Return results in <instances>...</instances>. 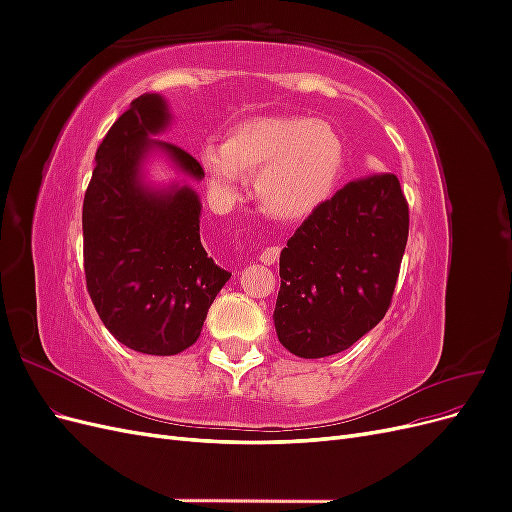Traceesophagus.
<instances>
[{
    "mask_svg": "<svg viewBox=\"0 0 512 512\" xmlns=\"http://www.w3.org/2000/svg\"><path fill=\"white\" fill-rule=\"evenodd\" d=\"M260 260L265 262V265H275L277 260H280V247H267V250L260 252Z\"/></svg>",
    "mask_w": 512,
    "mask_h": 512,
    "instance_id": "obj_1",
    "label": "esophagus"
}]
</instances>
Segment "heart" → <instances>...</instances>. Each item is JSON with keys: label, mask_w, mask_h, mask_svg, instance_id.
Listing matches in <instances>:
<instances>
[{"label": "heart", "mask_w": 512, "mask_h": 512, "mask_svg": "<svg viewBox=\"0 0 512 512\" xmlns=\"http://www.w3.org/2000/svg\"><path fill=\"white\" fill-rule=\"evenodd\" d=\"M200 164L222 203L237 200L245 190V173L258 170L260 207L277 220L297 222L331 194L342 166V143L324 121L262 115L232 128L224 145L207 143Z\"/></svg>", "instance_id": "obj_1"}]
</instances>
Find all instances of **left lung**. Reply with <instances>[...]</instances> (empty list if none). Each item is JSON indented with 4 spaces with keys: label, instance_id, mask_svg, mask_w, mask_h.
Returning <instances> with one entry per match:
<instances>
[{
    "label": "left lung",
    "instance_id": "left-lung-1",
    "mask_svg": "<svg viewBox=\"0 0 512 512\" xmlns=\"http://www.w3.org/2000/svg\"><path fill=\"white\" fill-rule=\"evenodd\" d=\"M408 226L393 173L350 181L324 200L280 256L273 322L282 346L322 359L374 329L393 299Z\"/></svg>",
    "mask_w": 512,
    "mask_h": 512
}]
</instances>
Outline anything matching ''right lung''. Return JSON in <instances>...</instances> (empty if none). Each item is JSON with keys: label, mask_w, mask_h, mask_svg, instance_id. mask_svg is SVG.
Segmentation results:
<instances>
[{"label": "right lung", "mask_w": 512, "mask_h": 512, "mask_svg": "<svg viewBox=\"0 0 512 512\" xmlns=\"http://www.w3.org/2000/svg\"><path fill=\"white\" fill-rule=\"evenodd\" d=\"M168 123L162 96L136 98L102 138L83 200L85 280L96 312L117 342L156 356L196 342L230 280L200 243L198 194L190 185L156 190L143 181L151 149L188 177H205L188 151L151 141Z\"/></svg>", "instance_id": "right-lung-1"}]
</instances>
